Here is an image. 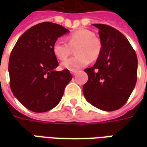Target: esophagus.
Returning a JSON list of instances; mask_svg holds the SVG:
<instances>
[{
	"label": "esophagus",
	"mask_w": 147,
	"mask_h": 147,
	"mask_svg": "<svg viewBox=\"0 0 147 147\" xmlns=\"http://www.w3.org/2000/svg\"><path fill=\"white\" fill-rule=\"evenodd\" d=\"M77 72H78V71H76V70L71 71V73L72 74V75H73L74 76H76V73H77Z\"/></svg>",
	"instance_id": "1"
}]
</instances>
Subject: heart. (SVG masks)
<instances>
[{
    "instance_id": "heart-1",
    "label": "heart",
    "mask_w": 147,
    "mask_h": 147,
    "mask_svg": "<svg viewBox=\"0 0 147 147\" xmlns=\"http://www.w3.org/2000/svg\"><path fill=\"white\" fill-rule=\"evenodd\" d=\"M67 39V42L62 38L57 39L53 45V53L61 61L68 57L73 49L77 48L76 55L61 64L63 68L70 71L82 68L89 64L90 60L96 61L102 53V42L91 30L80 29L69 34Z\"/></svg>"
}]
</instances>
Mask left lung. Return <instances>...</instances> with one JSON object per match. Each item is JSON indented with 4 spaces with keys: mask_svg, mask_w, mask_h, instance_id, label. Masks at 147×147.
Listing matches in <instances>:
<instances>
[{
    "mask_svg": "<svg viewBox=\"0 0 147 147\" xmlns=\"http://www.w3.org/2000/svg\"><path fill=\"white\" fill-rule=\"evenodd\" d=\"M94 26L99 29L102 51L95 64L84 70L88 81L83 85V94L97 108L117 110L126 103L136 86L137 56L119 30L105 24Z\"/></svg>",
    "mask_w": 147,
    "mask_h": 147,
    "instance_id": "obj_1",
    "label": "left lung"
}]
</instances>
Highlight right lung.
Returning a JSON list of instances; mask_svg holds the SVG:
<instances>
[{
	"label": "right lung",
	"mask_w": 147,
	"mask_h": 147,
	"mask_svg": "<svg viewBox=\"0 0 147 147\" xmlns=\"http://www.w3.org/2000/svg\"><path fill=\"white\" fill-rule=\"evenodd\" d=\"M67 32L61 25L43 22L24 32L11 50L8 62L10 87L29 110L42 113L54 108L72 79L67 69L54 71L59 63L53 45Z\"/></svg>",
	"instance_id": "1"
}]
</instances>
